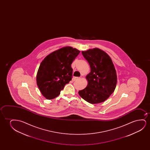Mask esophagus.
Masks as SVG:
<instances>
[{
  "mask_svg": "<svg viewBox=\"0 0 150 150\" xmlns=\"http://www.w3.org/2000/svg\"><path fill=\"white\" fill-rule=\"evenodd\" d=\"M80 78H81L80 77H74V78H73V80H79V79H80Z\"/></svg>",
  "mask_w": 150,
  "mask_h": 150,
  "instance_id": "esophagus-1",
  "label": "esophagus"
}]
</instances>
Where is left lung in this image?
<instances>
[{
    "mask_svg": "<svg viewBox=\"0 0 150 150\" xmlns=\"http://www.w3.org/2000/svg\"><path fill=\"white\" fill-rule=\"evenodd\" d=\"M88 61L91 72L86 76L87 86L78 94L82 99L91 104L103 103L115 90L117 74L112 60L109 55L98 48L82 51Z\"/></svg>",
    "mask_w": 150,
    "mask_h": 150,
    "instance_id": "1",
    "label": "left lung"
}]
</instances>
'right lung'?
Returning a JSON list of instances; mask_svg holds the SVG:
<instances>
[{
	"label": "right lung",
	"instance_id": "obj_1",
	"mask_svg": "<svg viewBox=\"0 0 150 150\" xmlns=\"http://www.w3.org/2000/svg\"><path fill=\"white\" fill-rule=\"evenodd\" d=\"M79 53L78 50L67 46L52 52L42 61L37 71L36 82L45 98L57 97L72 80L71 64Z\"/></svg>",
	"mask_w": 150,
	"mask_h": 150
}]
</instances>
